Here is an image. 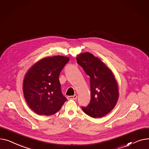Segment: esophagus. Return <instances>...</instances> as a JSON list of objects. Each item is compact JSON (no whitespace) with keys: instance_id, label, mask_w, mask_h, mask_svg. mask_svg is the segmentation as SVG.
<instances>
[{"instance_id":"esophagus-1","label":"esophagus","mask_w":149,"mask_h":149,"mask_svg":"<svg viewBox=\"0 0 149 149\" xmlns=\"http://www.w3.org/2000/svg\"><path fill=\"white\" fill-rule=\"evenodd\" d=\"M67 99L68 100H75L77 99V95H70L68 96Z\"/></svg>"}]
</instances>
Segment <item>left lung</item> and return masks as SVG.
<instances>
[{"mask_svg": "<svg viewBox=\"0 0 149 149\" xmlns=\"http://www.w3.org/2000/svg\"><path fill=\"white\" fill-rule=\"evenodd\" d=\"M76 61L90 77L91 100L82 109L91 117H102L114 108L118 99L115 77L100 59L88 52L77 55Z\"/></svg>", "mask_w": 149, "mask_h": 149, "instance_id": "8db88e82", "label": "left lung"}]
</instances>
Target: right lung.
<instances>
[{
	"label": "right lung",
	"mask_w": 149,
	"mask_h": 149,
	"mask_svg": "<svg viewBox=\"0 0 149 149\" xmlns=\"http://www.w3.org/2000/svg\"><path fill=\"white\" fill-rule=\"evenodd\" d=\"M69 58H43L26 73L23 90L28 106L38 115L50 116L60 110L67 100L61 92L59 76Z\"/></svg>",
	"instance_id": "add662e5"
}]
</instances>
